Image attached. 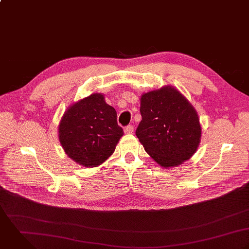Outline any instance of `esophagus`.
I'll return each instance as SVG.
<instances>
[{
	"instance_id": "34e87169",
	"label": "esophagus",
	"mask_w": 249,
	"mask_h": 249,
	"mask_svg": "<svg viewBox=\"0 0 249 249\" xmlns=\"http://www.w3.org/2000/svg\"><path fill=\"white\" fill-rule=\"evenodd\" d=\"M134 132V127L132 125H128L124 128V133L126 135H129V134H132Z\"/></svg>"
}]
</instances>
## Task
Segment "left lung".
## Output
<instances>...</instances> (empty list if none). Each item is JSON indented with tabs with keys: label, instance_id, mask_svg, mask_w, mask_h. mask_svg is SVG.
Here are the masks:
<instances>
[{
	"label": "left lung",
	"instance_id": "left-lung-1",
	"mask_svg": "<svg viewBox=\"0 0 249 249\" xmlns=\"http://www.w3.org/2000/svg\"><path fill=\"white\" fill-rule=\"evenodd\" d=\"M141 114L136 135L158 164L175 167L196 152L202 133L198 114L178 89L164 86L143 93Z\"/></svg>",
	"mask_w": 249,
	"mask_h": 249
}]
</instances>
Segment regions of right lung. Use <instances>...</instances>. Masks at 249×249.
<instances>
[{
  "mask_svg": "<svg viewBox=\"0 0 249 249\" xmlns=\"http://www.w3.org/2000/svg\"><path fill=\"white\" fill-rule=\"evenodd\" d=\"M122 136L116 111L102 93H91L73 103L58 125V140L65 154L87 168L105 162Z\"/></svg>",
  "mask_w": 249,
  "mask_h": 249,
  "instance_id": "right-lung-1",
  "label": "right lung"
}]
</instances>
